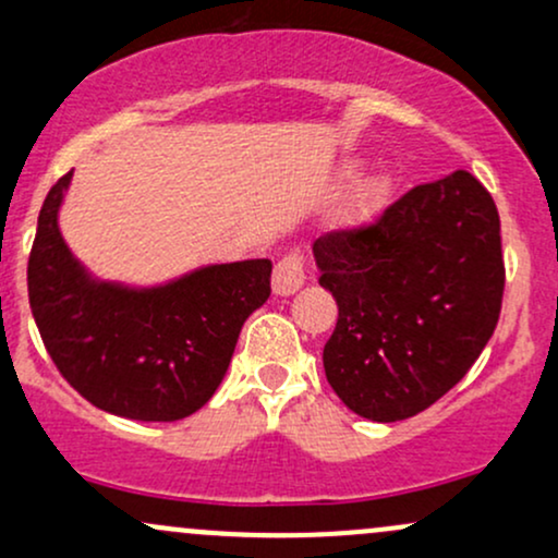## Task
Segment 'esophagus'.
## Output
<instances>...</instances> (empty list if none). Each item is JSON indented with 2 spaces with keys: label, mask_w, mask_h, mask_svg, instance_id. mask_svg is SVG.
Instances as JSON below:
<instances>
[{
  "label": "esophagus",
  "mask_w": 558,
  "mask_h": 558,
  "mask_svg": "<svg viewBox=\"0 0 558 558\" xmlns=\"http://www.w3.org/2000/svg\"><path fill=\"white\" fill-rule=\"evenodd\" d=\"M304 280H306L304 257H301L299 252H291L275 265L272 291L278 293V296H291V293H296L299 288L304 286Z\"/></svg>",
  "instance_id": "obj_1"
}]
</instances>
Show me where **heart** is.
<instances>
[{
	"label": "heart",
	"instance_id": "heart-1",
	"mask_svg": "<svg viewBox=\"0 0 558 558\" xmlns=\"http://www.w3.org/2000/svg\"><path fill=\"white\" fill-rule=\"evenodd\" d=\"M360 168L356 159H349L343 162V178H351ZM388 196V178L383 172H367L362 175L360 181L351 185L349 196L343 202V213H341V222L345 228H362L367 226L373 217L380 213L383 204H386Z\"/></svg>",
	"mask_w": 558,
	"mask_h": 558
}]
</instances>
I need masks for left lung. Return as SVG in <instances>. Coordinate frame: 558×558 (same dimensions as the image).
Wrapping results in <instances>:
<instances>
[{
  "mask_svg": "<svg viewBox=\"0 0 558 558\" xmlns=\"http://www.w3.org/2000/svg\"><path fill=\"white\" fill-rule=\"evenodd\" d=\"M312 254L338 304L325 375L360 417L420 414L462 380L496 330L501 220L466 170L414 185L373 226L319 235Z\"/></svg>",
  "mask_w": 558,
  "mask_h": 558,
  "instance_id": "obj_1",
  "label": "left lung"
}]
</instances>
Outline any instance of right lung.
<instances>
[{
  "label": "right lung",
  "instance_id": "1",
  "mask_svg": "<svg viewBox=\"0 0 558 558\" xmlns=\"http://www.w3.org/2000/svg\"><path fill=\"white\" fill-rule=\"evenodd\" d=\"M73 170L38 213L28 259L36 328L62 377L118 417L175 422L213 399L239 332L270 296V259L207 265L159 286L94 278L60 233Z\"/></svg>",
  "mask_w": 558,
  "mask_h": 558
}]
</instances>
